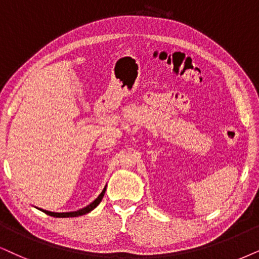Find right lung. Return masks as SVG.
I'll return each mask as SVG.
<instances>
[{"label":"right lung","mask_w":259,"mask_h":259,"mask_svg":"<svg viewBox=\"0 0 259 259\" xmlns=\"http://www.w3.org/2000/svg\"><path fill=\"white\" fill-rule=\"evenodd\" d=\"M105 191H106V186H105V188H104L103 191H101V194L98 196V198L94 199V201L92 202L90 205H87L86 208L80 209V210H77V211L52 212V211H48V210H42V209H40V210H42V211L45 212V214L50 215V217H54V218H76V217H81V215H84V214H87V212L92 211L94 208L97 207L98 204H99V203L101 202V199H103V197H104V194H105Z\"/></svg>","instance_id":"right-lung-1"}]
</instances>
